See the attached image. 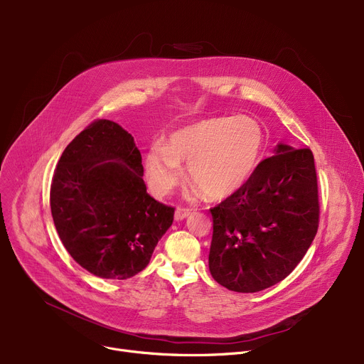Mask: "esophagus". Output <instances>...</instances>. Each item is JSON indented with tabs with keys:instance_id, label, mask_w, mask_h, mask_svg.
I'll return each instance as SVG.
<instances>
[{
	"instance_id": "1",
	"label": "esophagus",
	"mask_w": 364,
	"mask_h": 364,
	"mask_svg": "<svg viewBox=\"0 0 364 364\" xmlns=\"http://www.w3.org/2000/svg\"><path fill=\"white\" fill-rule=\"evenodd\" d=\"M190 215V209H186V208H177L176 209V221H183L184 218H187Z\"/></svg>"
}]
</instances>
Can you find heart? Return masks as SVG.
Instances as JSON below:
<instances>
[{
  "instance_id": "b5f03b06",
  "label": "heart",
  "mask_w": 364,
  "mask_h": 364,
  "mask_svg": "<svg viewBox=\"0 0 364 364\" xmlns=\"http://www.w3.org/2000/svg\"><path fill=\"white\" fill-rule=\"evenodd\" d=\"M262 150V131L247 117L208 118L172 131L165 146L153 144L144 166L156 195L174 188L187 164L188 178L211 200L235 195L255 171Z\"/></svg>"
}]
</instances>
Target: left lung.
Instances as JSON below:
<instances>
[{"instance_id": "8db88e82", "label": "left lung", "mask_w": 364, "mask_h": 364, "mask_svg": "<svg viewBox=\"0 0 364 364\" xmlns=\"http://www.w3.org/2000/svg\"><path fill=\"white\" fill-rule=\"evenodd\" d=\"M317 193L311 150L277 144L240 190L211 209L214 280L252 294L288 277L316 237Z\"/></svg>"}]
</instances>
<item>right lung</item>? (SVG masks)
Wrapping results in <instances>:
<instances>
[{
  "label": "right lung",
  "mask_w": 364,
  "mask_h": 364,
  "mask_svg": "<svg viewBox=\"0 0 364 364\" xmlns=\"http://www.w3.org/2000/svg\"><path fill=\"white\" fill-rule=\"evenodd\" d=\"M50 206L66 251L102 279L144 270L174 220V208L147 193L134 137L107 119L90 124L62 153Z\"/></svg>",
  "instance_id": "right-lung-1"
}]
</instances>
